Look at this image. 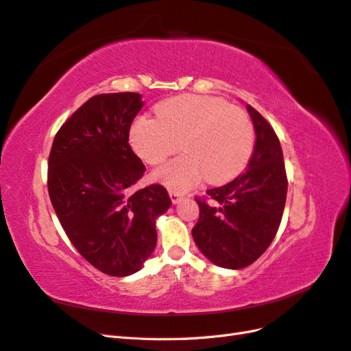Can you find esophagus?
<instances>
[{
  "mask_svg": "<svg viewBox=\"0 0 351 351\" xmlns=\"http://www.w3.org/2000/svg\"><path fill=\"white\" fill-rule=\"evenodd\" d=\"M169 197H171V200H173V204H174V205H176V204H178L180 200H182V195L177 193V192H173V190H169Z\"/></svg>",
  "mask_w": 351,
  "mask_h": 351,
  "instance_id": "1",
  "label": "esophagus"
}]
</instances>
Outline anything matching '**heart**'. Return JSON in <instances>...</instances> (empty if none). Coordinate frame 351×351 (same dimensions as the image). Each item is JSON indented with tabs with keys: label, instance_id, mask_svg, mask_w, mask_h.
<instances>
[{
	"label": "heart",
	"instance_id": "obj_1",
	"mask_svg": "<svg viewBox=\"0 0 351 351\" xmlns=\"http://www.w3.org/2000/svg\"><path fill=\"white\" fill-rule=\"evenodd\" d=\"M158 119L139 117L130 129L133 151L159 164L178 149L183 155L158 167L152 178L174 192H186L206 176L222 183L236 176L253 149V125L239 108L218 98L182 95L156 107Z\"/></svg>",
	"mask_w": 351,
	"mask_h": 351
}]
</instances>
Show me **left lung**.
I'll return each instance as SVG.
<instances>
[{
    "instance_id": "obj_1",
    "label": "left lung",
    "mask_w": 351,
    "mask_h": 351,
    "mask_svg": "<svg viewBox=\"0 0 351 351\" xmlns=\"http://www.w3.org/2000/svg\"><path fill=\"white\" fill-rule=\"evenodd\" d=\"M256 142L246 171L196 199L200 214L192 230L199 250L217 267L246 268L277 234L287 197L282 149L269 123L247 105Z\"/></svg>"
}]
</instances>
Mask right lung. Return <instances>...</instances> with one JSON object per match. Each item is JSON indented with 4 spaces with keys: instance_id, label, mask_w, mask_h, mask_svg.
Segmentation results:
<instances>
[{
    "instance_id": "add662e5",
    "label": "right lung",
    "mask_w": 351,
    "mask_h": 351,
    "mask_svg": "<svg viewBox=\"0 0 351 351\" xmlns=\"http://www.w3.org/2000/svg\"><path fill=\"white\" fill-rule=\"evenodd\" d=\"M142 107L134 92L92 97L61 125L48 161L49 199L67 237L111 277L143 267L156 246V219L171 206L161 184L132 190L145 173L129 145Z\"/></svg>"
}]
</instances>
